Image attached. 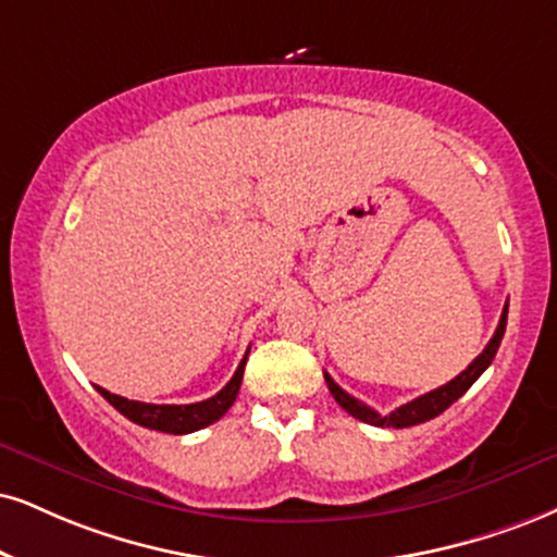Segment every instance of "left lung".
<instances>
[{
    "mask_svg": "<svg viewBox=\"0 0 557 557\" xmlns=\"http://www.w3.org/2000/svg\"><path fill=\"white\" fill-rule=\"evenodd\" d=\"M506 318H509V301H506L504 312H500L498 327H496V333H493V338L488 341V346L483 348V354H480L478 359L472 361L462 374H457L455 380L442 384V387L431 389V393L416 397V400L400 405V408H395L393 413L380 416V413H376V410L369 408V405H363L361 400H356V397L348 395L346 389H341L338 384L333 382V376L325 372L327 389H331V395L335 397V403H338L341 408L346 410V413H351L354 418H359V421H363V423L382 425V429H384V425H387V429H389V425H393V429H408V425H418V423L431 421V418H436L438 413H444V410L449 408L451 403L459 400V397L468 393L472 384H475L478 376L491 367L493 356H496L498 346H500V338H504V333H506Z\"/></svg>",
    "mask_w": 557,
    "mask_h": 557,
    "instance_id": "left-lung-1",
    "label": "left lung"
}]
</instances>
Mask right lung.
I'll use <instances>...</instances> for the list:
<instances>
[{"label":"right lung","instance_id":"1","mask_svg":"<svg viewBox=\"0 0 557 557\" xmlns=\"http://www.w3.org/2000/svg\"><path fill=\"white\" fill-rule=\"evenodd\" d=\"M247 351H250V348H247ZM245 361H247V354L245 359L239 361L237 372L232 374V380L226 382L214 397H209V400H201V403L152 405V403L128 400V397L113 395L102 387H98V393L106 397V400L111 403L121 416H126L128 421L144 425V429L164 431V434H190V431L206 429V425L219 421V418L232 408V403H235V397L239 393V384H243Z\"/></svg>","mask_w":557,"mask_h":557}]
</instances>
